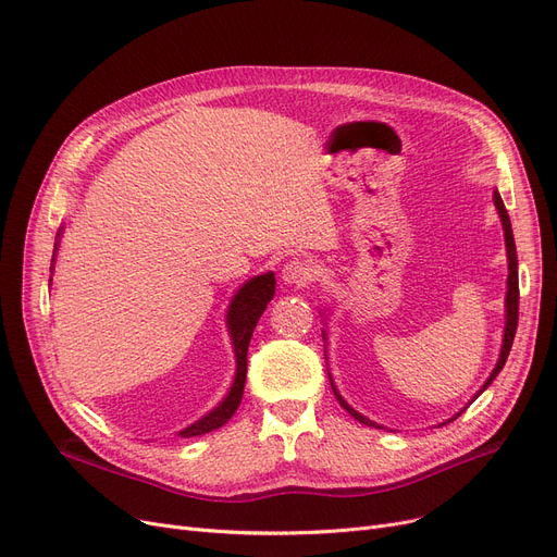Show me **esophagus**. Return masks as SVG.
Masks as SVG:
<instances>
[{
    "label": "esophagus",
    "instance_id": "34e87169",
    "mask_svg": "<svg viewBox=\"0 0 557 557\" xmlns=\"http://www.w3.org/2000/svg\"><path fill=\"white\" fill-rule=\"evenodd\" d=\"M315 277V271L307 259H288L282 267V282L284 284H296V286H305Z\"/></svg>",
    "mask_w": 557,
    "mask_h": 557
}]
</instances>
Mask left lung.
<instances>
[{
	"label": "left lung",
	"instance_id": "8db88e82",
	"mask_svg": "<svg viewBox=\"0 0 557 557\" xmlns=\"http://www.w3.org/2000/svg\"><path fill=\"white\" fill-rule=\"evenodd\" d=\"M494 205H496V212H499V219H502V225H504V237H506V255H508V290H506V327H504V343H502V355H499V361H496V366H494V370L490 372V376H487V382L483 384V388L476 393V397L494 382L496 379V374H499L502 370H504V366H506V359H508V355H510V347H512V341H515V332H517V320H519V275H517V248H515V237H512V225H510V216H508V212H506V205H504V200H502V196H499V191L494 189ZM323 338H325V332H323ZM330 384H332V391H334V395H336V399H338V404L345 408V411L352 416L355 420H359L361 424H368V426H374V429H384V426H379L376 422H372V420H368L366 416H361L359 411H355L352 406H349L343 397H341V393L336 391V386H334V382H332V376H330ZM462 413V411H460ZM460 413H456L451 420H456ZM449 420V422H451Z\"/></svg>",
	"mask_w": 557,
	"mask_h": 557
}]
</instances>
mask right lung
Here are the masks:
<instances>
[{"label": "right lung", "mask_w": 557, "mask_h": 557, "mask_svg": "<svg viewBox=\"0 0 557 557\" xmlns=\"http://www.w3.org/2000/svg\"><path fill=\"white\" fill-rule=\"evenodd\" d=\"M61 234H63V230H58V239H61ZM55 250H58V242L53 246V259H55ZM51 271H53V267H51ZM273 296H275V275L271 271L263 275H257V277H250L237 290V294L232 296V302L227 307V332H230L234 357H237V372H234L232 388L225 395V399L216 408H212L208 416H202L198 422L183 429L181 431L183 437L202 435V433H210V431L223 426L234 416V411L239 408L242 397H244L246 372H248V345H250L252 332L257 327V320L261 318L267 305L273 300Z\"/></svg>", "instance_id": "1"}]
</instances>
